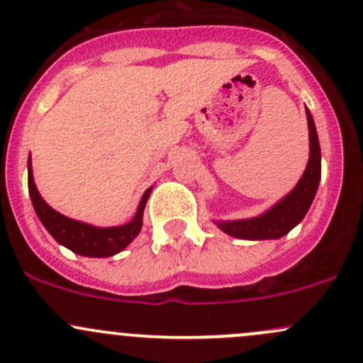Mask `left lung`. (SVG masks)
<instances>
[{
    "mask_svg": "<svg viewBox=\"0 0 363 363\" xmlns=\"http://www.w3.org/2000/svg\"><path fill=\"white\" fill-rule=\"evenodd\" d=\"M306 121L310 130V158L296 188L260 217L248 218V220L218 222L217 225L225 234L240 240H277L303 220L315 198L318 181H320V146H318L315 123L308 108H306Z\"/></svg>",
    "mask_w": 363,
    "mask_h": 363,
    "instance_id": "8db88e82",
    "label": "left lung"
}]
</instances>
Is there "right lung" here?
<instances>
[{"instance_id":"right-lung-1","label":"right lung","mask_w":363,"mask_h":363,"mask_svg":"<svg viewBox=\"0 0 363 363\" xmlns=\"http://www.w3.org/2000/svg\"><path fill=\"white\" fill-rule=\"evenodd\" d=\"M27 181H29V194L30 200H33V206L35 213H38L39 220H41L43 225L48 229V233H50L60 245L72 250L74 253L82 255V257L94 258L111 257V255L122 252V250L138 236L143 225V212H145L146 201H148L151 193V189H146V193L143 194L138 206V212L129 224L99 229V227L82 224V222L72 220L69 217H63L62 213L55 212V210L43 200L41 194H39V191L34 184L30 158Z\"/></svg>"}]
</instances>
